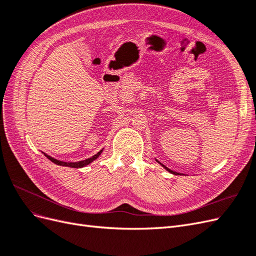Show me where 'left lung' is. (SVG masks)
Returning a JSON list of instances; mask_svg holds the SVG:
<instances>
[{"label":"left lung","instance_id":"left-lung-1","mask_svg":"<svg viewBox=\"0 0 256 256\" xmlns=\"http://www.w3.org/2000/svg\"><path fill=\"white\" fill-rule=\"evenodd\" d=\"M162 166H164V168H166V171H168V172H170V173H172V174H176V173H175V172H173V171H172V170H170V168H166V166H164V164H162Z\"/></svg>","mask_w":256,"mask_h":256}]
</instances>
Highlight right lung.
Here are the masks:
<instances>
[{
  "mask_svg": "<svg viewBox=\"0 0 256 256\" xmlns=\"http://www.w3.org/2000/svg\"><path fill=\"white\" fill-rule=\"evenodd\" d=\"M102 150H100V152H98L96 154H94V156L92 157H90V158H88V159H85V160H82V161H78V162H64V161H60V160H58V159H54L53 157H50L49 154H44H44L46 157H47L50 161H52L53 164H58V166H69V168H84V166H88L90 164H92V161L94 160H96L100 154H102Z\"/></svg>",
  "mask_w": 256,
  "mask_h": 256,
  "instance_id": "1",
  "label": "right lung"
}]
</instances>
